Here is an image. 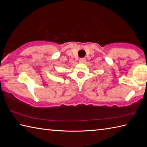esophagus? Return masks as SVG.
Here are the masks:
<instances>
[{
	"mask_svg": "<svg viewBox=\"0 0 147 147\" xmlns=\"http://www.w3.org/2000/svg\"><path fill=\"white\" fill-rule=\"evenodd\" d=\"M86 58H80L79 59V61L80 62V63H84V62H86Z\"/></svg>",
	"mask_w": 147,
	"mask_h": 147,
	"instance_id": "esophagus-1",
	"label": "esophagus"
}]
</instances>
